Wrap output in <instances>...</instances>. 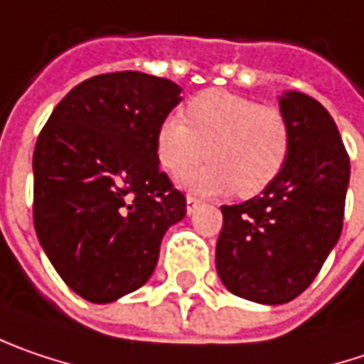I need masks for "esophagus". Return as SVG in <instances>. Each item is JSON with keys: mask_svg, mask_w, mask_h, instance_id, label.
Masks as SVG:
<instances>
[{"mask_svg": "<svg viewBox=\"0 0 364 364\" xmlns=\"http://www.w3.org/2000/svg\"><path fill=\"white\" fill-rule=\"evenodd\" d=\"M198 200H196V198H191V196H187V214H191V212H193V210H196V208H198Z\"/></svg>", "mask_w": 364, "mask_h": 364, "instance_id": "esophagus-1", "label": "esophagus"}]
</instances>
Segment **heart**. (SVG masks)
Masks as SVG:
<instances>
[{"instance_id": "heart-1", "label": "heart", "mask_w": 364, "mask_h": 364, "mask_svg": "<svg viewBox=\"0 0 364 364\" xmlns=\"http://www.w3.org/2000/svg\"><path fill=\"white\" fill-rule=\"evenodd\" d=\"M185 119L171 115L162 121L156 154L173 177L205 154L210 162L181 181L193 193L218 196L235 189L251 198L280 175L289 159V119L274 105L212 88L187 102Z\"/></svg>"}]
</instances>
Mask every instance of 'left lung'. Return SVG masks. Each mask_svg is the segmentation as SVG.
Wrapping results in <instances>:
<instances>
[{"instance_id": "1", "label": "left lung", "mask_w": 364, "mask_h": 364, "mask_svg": "<svg viewBox=\"0 0 364 364\" xmlns=\"http://www.w3.org/2000/svg\"><path fill=\"white\" fill-rule=\"evenodd\" d=\"M290 127L280 175L262 196L223 205L216 269L232 294L282 305L319 274L342 232L350 161L331 115L315 98H278Z\"/></svg>"}]
</instances>
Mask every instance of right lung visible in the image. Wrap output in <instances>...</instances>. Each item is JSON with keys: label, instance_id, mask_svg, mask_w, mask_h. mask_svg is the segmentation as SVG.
<instances>
[{"label": "right lung", "instance_id": "1", "mask_svg": "<svg viewBox=\"0 0 364 364\" xmlns=\"http://www.w3.org/2000/svg\"><path fill=\"white\" fill-rule=\"evenodd\" d=\"M181 100L166 77L95 75L65 95L36 139V237L63 282L90 303L144 287L164 232L187 212L156 154V132Z\"/></svg>", "mask_w": 364, "mask_h": 364}]
</instances>
